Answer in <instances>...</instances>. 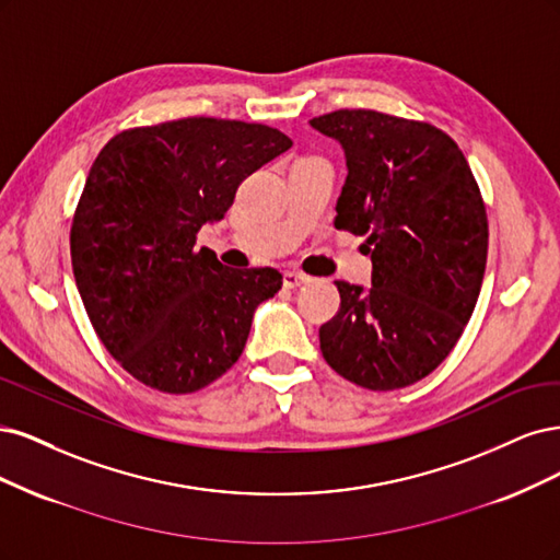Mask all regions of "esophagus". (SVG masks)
<instances>
[{"label": "esophagus", "instance_id": "1", "mask_svg": "<svg viewBox=\"0 0 560 560\" xmlns=\"http://www.w3.org/2000/svg\"><path fill=\"white\" fill-rule=\"evenodd\" d=\"M304 283H310V277L306 275H302V272H283V285L285 288H300V285H304Z\"/></svg>", "mask_w": 560, "mask_h": 560}]
</instances>
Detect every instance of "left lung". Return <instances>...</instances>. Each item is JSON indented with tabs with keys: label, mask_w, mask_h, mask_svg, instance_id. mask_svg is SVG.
Returning a JSON list of instances; mask_svg holds the SVG:
<instances>
[{
	"label": "left lung",
	"mask_w": 560,
	"mask_h": 560,
	"mask_svg": "<svg viewBox=\"0 0 560 560\" xmlns=\"http://www.w3.org/2000/svg\"><path fill=\"white\" fill-rule=\"evenodd\" d=\"M347 158L337 230L368 237L372 285L335 281L328 365L370 390L421 382L456 347L481 291L489 221L456 141L430 122L370 109L310 120Z\"/></svg>",
	"instance_id": "8db88e82"
}]
</instances>
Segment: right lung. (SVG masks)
<instances>
[{"label":"right lung","mask_w":560,"mask_h":560,"mask_svg":"<svg viewBox=\"0 0 560 560\" xmlns=\"http://www.w3.org/2000/svg\"><path fill=\"white\" fill-rule=\"evenodd\" d=\"M291 147L267 125L182 118L125 130L95 158L71 223V267L97 337L137 382L184 395L237 363L258 304L283 277L223 267L195 240L248 174Z\"/></svg>","instance_id":"add662e5"}]
</instances>
